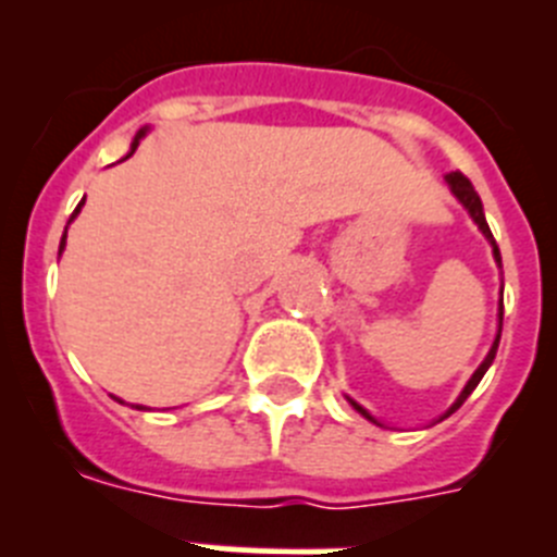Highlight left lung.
Here are the masks:
<instances>
[{
  "label": "left lung",
  "instance_id": "8db88e82",
  "mask_svg": "<svg viewBox=\"0 0 557 557\" xmlns=\"http://www.w3.org/2000/svg\"><path fill=\"white\" fill-rule=\"evenodd\" d=\"M446 184H449V189H451V195H455V198H457V203H460L462 209L469 211V218L474 220L476 228L482 231V236H485V239H488L491 250H494L496 264H499V268H502L499 248H496V239H494V234H491V228H488V220H485V211H482V200H480V195H476V191H474V186H471V181L466 178V175H462V172H449V175H446ZM499 337H502V298H499V329H496V337H494V343H491L488 354H485V359H482V362H480V368H476V371L471 373V379H469V382H466V387H462V391H460V396L455 398V405H451L449 410L444 412V416L437 418V421H444V418H449L451 412L460 410L462 401H466V398H469L471 393H474V387L480 385V379L485 376V371H488L491 362H494L496 348H499ZM346 398H348V396H346ZM348 405H351L354 410H357L359 416H362V418H368V421H373V424L385 426V424H382V421H376V418H373L371 412L366 410V407L357 405V401H354V398H348Z\"/></svg>",
  "mask_w": 557,
  "mask_h": 557
}]
</instances>
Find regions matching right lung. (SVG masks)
I'll return each mask as SVG.
<instances>
[{
  "label": "right lung",
  "mask_w": 557,
  "mask_h": 557,
  "mask_svg": "<svg viewBox=\"0 0 557 557\" xmlns=\"http://www.w3.org/2000/svg\"><path fill=\"white\" fill-rule=\"evenodd\" d=\"M147 131H150V127L145 125V127H141L139 133H136V136H133V141H131V150H127V156H125V159H131L133 152H136V147H139V141H141V139H145V136H147ZM83 203H86V198H83L81 203H77V209L72 211V218H69V223H72V220H75L77 214H81ZM69 223H66V228H69ZM63 248H66V231H63V236H61V253H63ZM113 398H116V396H113ZM116 401H120V405H125V401H122V398H116ZM131 407H136V410H147V407H141V405H131Z\"/></svg>",
  "instance_id": "right-lung-1"
}]
</instances>
